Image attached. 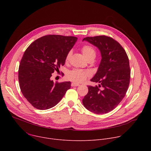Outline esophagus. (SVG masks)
<instances>
[{"label": "esophagus", "mask_w": 151, "mask_h": 151, "mask_svg": "<svg viewBox=\"0 0 151 151\" xmlns=\"http://www.w3.org/2000/svg\"><path fill=\"white\" fill-rule=\"evenodd\" d=\"M79 83H75V82H72L71 83L72 87H78V86H79Z\"/></svg>", "instance_id": "obj_1"}]
</instances>
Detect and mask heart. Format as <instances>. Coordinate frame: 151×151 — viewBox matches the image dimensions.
<instances>
[{
	"mask_svg": "<svg viewBox=\"0 0 151 151\" xmlns=\"http://www.w3.org/2000/svg\"><path fill=\"white\" fill-rule=\"evenodd\" d=\"M81 51L84 57L87 60L93 58L94 59L96 55V50L95 48L90 44H85L82 46ZM71 55V52L69 51L66 57V61H68ZM91 76L90 73L87 70H83L81 69H75L69 71L66 77L67 78L72 81L75 82H82L86 79Z\"/></svg>",
	"mask_w": 151,
	"mask_h": 151,
	"instance_id": "1",
	"label": "heart"
}]
</instances>
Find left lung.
Returning a JSON list of instances; mask_svg holds the SVG:
<instances>
[{"instance_id": "left-lung-1", "label": "left lung", "mask_w": 151, "mask_h": 151, "mask_svg": "<svg viewBox=\"0 0 151 151\" xmlns=\"http://www.w3.org/2000/svg\"><path fill=\"white\" fill-rule=\"evenodd\" d=\"M84 40L99 49L102 58L97 73L91 79L100 83L99 87L88 85V92L82 103L94 114L108 113L119 104L128 88L130 80L128 57L119 43L111 37L101 35L87 37Z\"/></svg>"}]
</instances>
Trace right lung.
Returning <instances> with one entry per match:
<instances>
[{"label":"right lung","instance_id":"right-lung-1","mask_svg":"<svg viewBox=\"0 0 151 151\" xmlns=\"http://www.w3.org/2000/svg\"><path fill=\"white\" fill-rule=\"evenodd\" d=\"M78 38L50 35L29 46L21 60L18 81L21 92L35 108L46 110L55 106L70 88V82L54 83L52 73L64 65L67 54Z\"/></svg>","mask_w":151,"mask_h":151}]
</instances>
